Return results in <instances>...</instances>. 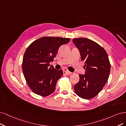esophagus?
Returning a JSON list of instances; mask_svg holds the SVG:
<instances>
[{"mask_svg":"<svg viewBox=\"0 0 126 126\" xmlns=\"http://www.w3.org/2000/svg\"><path fill=\"white\" fill-rule=\"evenodd\" d=\"M63 73L64 74H66V75H70L72 74V72L69 71L67 68H65L63 70Z\"/></svg>","mask_w":126,"mask_h":126,"instance_id":"34e87169","label":"esophagus"}]
</instances>
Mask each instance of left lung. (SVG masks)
Here are the masks:
<instances>
[{
	"label": "left lung",
	"mask_w": 126,
	"mask_h": 126,
	"mask_svg": "<svg viewBox=\"0 0 126 126\" xmlns=\"http://www.w3.org/2000/svg\"><path fill=\"white\" fill-rule=\"evenodd\" d=\"M73 42L84 61L85 74H79V82L74 85L76 94L80 98H94L102 90L108 80L110 63L106 51L98 43L86 38H76Z\"/></svg>",
	"instance_id": "obj_1"
}]
</instances>
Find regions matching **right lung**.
I'll use <instances>...</instances> for the list:
<instances>
[{"label": "right lung", "instance_id": "obj_1", "mask_svg": "<svg viewBox=\"0 0 126 126\" xmlns=\"http://www.w3.org/2000/svg\"><path fill=\"white\" fill-rule=\"evenodd\" d=\"M70 41V38L43 36L27 47L23 57L22 71L28 85L35 94L46 97L54 92L63 73L62 70L49 66V63L53 61L60 46Z\"/></svg>", "mask_w": 126, "mask_h": 126}]
</instances>
